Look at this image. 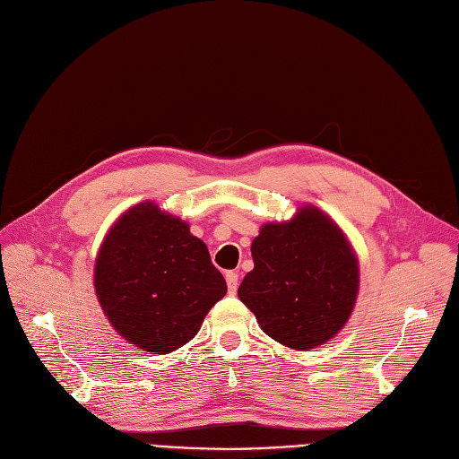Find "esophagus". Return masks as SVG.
Instances as JSON below:
<instances>
[{"label": "esophagus", "instance_id": "34e87169", "mask_svg": "<svg viewBox=\"0 0 459 459\" xmlns=\"http://www.w3.org/2000/svg\"><path fill=\"white\" fill-rule=\"evenodd\" d=\"M225 280H227V285H229V293L234 295L236 290H238V274L232 273V270H230V273L225 274Z\"/></svg>", "mask_w": 459, "mask_h": 459}]
</instances>
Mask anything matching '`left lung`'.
<instances>
[{
    "label": "left lung",
    "instance_id": "8db88e82",
    "mask_svg": "<svg viewBox=\"0 0 459 459\" xmlns=\"http://www.w3.org/2000/svg\"><path fill=\"white\" fill-rule=\"evenodd\" d=\"M251 257L255 266L238 297L268 336L312 350L346 325L358 299L359 263L327 213L304 206L291 221L263 225Z\"/></svg>",
    "mask_w": 459,
    "mask_h": 459
}]
</instances>
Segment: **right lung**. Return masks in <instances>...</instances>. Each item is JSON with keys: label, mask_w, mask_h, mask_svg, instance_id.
I'll return each instance as SVG.
<instances>
[{"label": "right lung", "mask_w": 459, "mask_h": 459, "mask_svg": "<svg viewBox=\"0 0 459 459\" xmlns=\"http://www.w3.org/2000/svg\"><path fill=\"white\" fill-rule=\"evenodd\" d=\"M94 290L118 334L164 355L195 338L227 283L185 221L142 202L117 219L101 244Z\"/></svg>", "instance_id": "obj_1"}]
</instances>
